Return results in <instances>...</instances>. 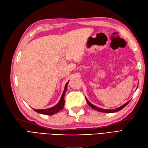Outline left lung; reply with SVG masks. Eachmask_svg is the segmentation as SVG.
Masks as SVG:
<instances>
[{
    "mask_svg": "<svg viewBox=\"0 0 148 148\" xmlns=\"http://www.w3.org/2000/svg\"><path fill=\"white\" fill-rule=\"evenodd\" d=\"M86 98V101H87V103H88V104L92 108H93V109H94V110H96L97 111H100V112H103V113H114V112H117V111H119V110H121L122 109H123L124 107L128 104L129 102H130V100H129V101H127V102H126L125 104H124L123 105H122L121 106H120V107H119V108H116V109H113V110H105V109H103V108H99V107H97V106H95V105H94L93 104H92L91 103H90L89 101V100L86 99V97H85Z\"/></svg>",
    "mask_w": 148,
    "mask_h": 148,
    "instance_id": "1",
    "label": "left lung"
}]
</instances>
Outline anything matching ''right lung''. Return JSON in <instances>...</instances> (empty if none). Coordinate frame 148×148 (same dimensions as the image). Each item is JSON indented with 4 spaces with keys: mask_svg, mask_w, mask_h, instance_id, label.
<instances>
[{
    "mask_svg": "<svg viewBox=\"0 0 148 148\" xmlns=\"http://www.w3.org/2000/svg\"><path fill=\"white\" fill-rule=\"evenodd\" d=\"M69 82V81L68 82L66 83L65 86V88L64 90V92L62 93V96H61V98L59 100V101L58 102V103L54 106L53 107H51V108H49L48 109H45V110H35L34 109L33 110L34 111H35L38 113H40V114H46V115H53L54 114H56L58 113V112L60 110H62L64 108V103H65V100H64V96H65V93L66 90H67V85L68 83Z\"/></svg>",
    "mask_w": 148,
    "mask_h": 148,
    "instance_id": "right-lung-1",
    "label": "right lung"
}]
</instances>
